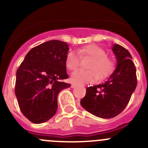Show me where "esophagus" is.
Instances as JSON below:
<instances>
[{
	"label": "esophagus",
	"mask_w": 148,
	"mask_h": 148,
	"mask_svg": "<svg viewBox=\"0 0 148 148\" xmlns=\"http://www.w3.org/2000/svg\"><path fill=\"white\" fill-rule=\"evenodd\" d=\"M76 86H77V84L72 83V84H71V88H74Z\"/></svg>",
	"instance_id": "1"
}]
</instances>
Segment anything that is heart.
<instances>
[{
	"label": "heart",
	"mask_w": 148,
	"mask_h": 148,
	"mask_svg": "<svg viewBox=\"0 0 148 148\" xmlns=\"http://www.w3.org/2000/svg\"><path fill=\"white\" fill-rule=\"evenodd\" d=\"M81 58H90L86 64L88 69H79L71 75V80L77 83H92L97 79H104L112 73L114 61L107 56L105 51L99 46L88 45L79 49L78 53L71 51L66 56L65 64L70 71H74L80 64Z\"/></svg>",
	"instance_id": "obj_1"
}]
</instances>
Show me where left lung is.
Segmentation results:
<instances>
[{
	"instance_id": "8db88e82",
	"label": "left lung",
	"mask_w": 148,
	"mask_h": 148,
	"mask_svg": "<svg viewBox=\"0 0 148 148\" xmlns=\"http://www.w3.org/2000/svg\"><path fill=\"white\" fill-rule=\"evenodd\" d=\"M117 66L110 78L101 84L89 86L80 104L94 115L112 118L126 107L137 86L136 68L132 56L123 46H113Z\"/></svg>"
}]
</instances>
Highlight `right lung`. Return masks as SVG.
Instances as JSON below:
<instances>
[{
  "label": "right lung",
  "instance_id": "1",
  "mask_svg": "<svg viewBox=\"0 0 148 148\" xmlns=\"http://www.w3.org/2000/svg\"><path fill=\"white\" fill-rule=\"evenodd\" d=\"M69 46L51 40L31 49L16 71L15 94L23 115L35 124L45 122L57 110V97L70 84L65 64Z\"/></svg>",
  "mask_w": 148,
  "mask_h": 148
}]
</instances>
